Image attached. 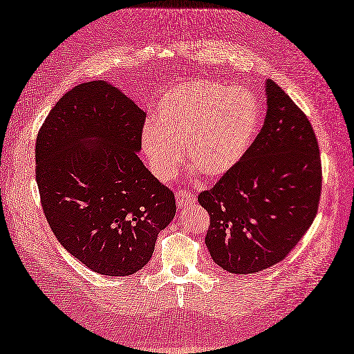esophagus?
Wrapping results in <instances>:
<instances>
[{"label":"esophagus","mask_w":354,"mask_h":354,"mask_svg":"<svg viewBox=\"0 0 354 354\" xmlns=\"http://www.w3.org/2000/svg\"><path fill=\"white\" fill-rule=\"evenodd\" d=\"M176 198H177V206L180 209H186V207H192L197 203V198L192 196L191 192L187 191H177L176 192Z\"/></svg>","instance_id":"obj_1"}]
</instances>
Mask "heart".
Masks as SVG:
<instances>
[{"label": "heart", "instance_id": "b5f03b06", "mask_svg": "<svg viewBox=\"0 0 354 354\" xmlns=\"http://www.w3.org/2000/svg\"><path fill=\"white\" fill-rule=\"evenodd\" d=\"M259 124L261 110L252 91L214 81H187L163 96L156 120L142 129V148L158 180L174 177L185 149L194 168L217 178L240 165Z\"/></svg>", "mask_w": 354, "mask_h": 354}]
</instances>
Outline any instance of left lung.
Returning a JSON list of instances; mask_svg holds the SVG:
<instances>
[{"instance_id": "left-lung-1", "label": "left lung", "mask_w": 354, "mask_h": 354, "mask_svg": "<svg viewBox=\"0 0 354 354\" xmlns=\"http://www.w3.org/2000/svg\"><path fill=\"white\" fill-rule=\"evenodd\" d=\"M261 131L240 165L198 196L209 217L206 248L230 273H255L297 246L318 212L321 156L307 116L268 79Z\"/></svg>"}]
</instances>
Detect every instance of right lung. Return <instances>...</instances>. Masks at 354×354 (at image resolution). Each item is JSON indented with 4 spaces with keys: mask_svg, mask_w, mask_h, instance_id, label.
<instances>
[{
    "mask_svg": "<svg viewBox=\"0 0 354 354\" xmlns=\"http://www.w3.org/2000/svg\"><path fill=\"white\" fill-rule=\"evenodd\" d=\"M142 108L102 81L76 85L36 139V183L46 218L68 254L93 272L133 275L176 215L174 194L137 156Z\"/></svg>",
    "mask_w": 354,
    "mask_h": 354,
    "instance_id": "add662e5",
    "label": "right lung"
}]
</instances>
